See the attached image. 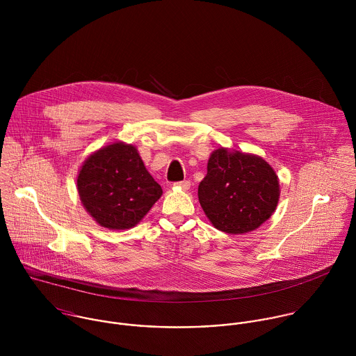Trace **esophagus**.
Returning <instances> with one entry per match:
<instances>
[{
  "mask_svg": "<svg viewBox=\"0 0 356 356\" xmlns=\"http://www.w3.org/2000/svg\"><path fill=\"white\" fill-rule=\"evenodd\" d=\"M175 186L184 189V191H188L191 188V181H181V182H175Z\"/></svg>",
  "mask_w": 356,
  "mask_h": 356,
  "instance_id": "1",
  "label": "esophagus"
}]
</instances>
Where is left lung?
<instances>
[{
	"label": "left lung",
	"mask_w": 356,
	"mask_h": 356,
	"mask_svg": "<svg viewBox=\"0 0 356 356\" xmlns=\"http://www.w3.org/2000/svg\"><path fill=\"white\" fill-rule=\"evenodd\" d=\"M278 199V177L261 157L225 148L211 154L199 202L218 230L252 232L273 215Z\"/></svg>",
	"instance_id": "left-lung-1"
}]
</instances>
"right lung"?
<instances>
[{
    "label": "right lung",
    "mask_w": 356,
    "mask_h": 356,
    "mask_svg": "<svg viewBox=\"0 0 356 356\" xmlns=\"http://www.w3.org/2000/svg\"><path fill=\"white\" fill-rule=\"evenodd\" d=\"M78 192L95 220L112 230L136 226L163 193L137 149L123 143L102 148L83 163Z\"/></svg>",
    "instance_id": "add662e5"
}]
</instances>
